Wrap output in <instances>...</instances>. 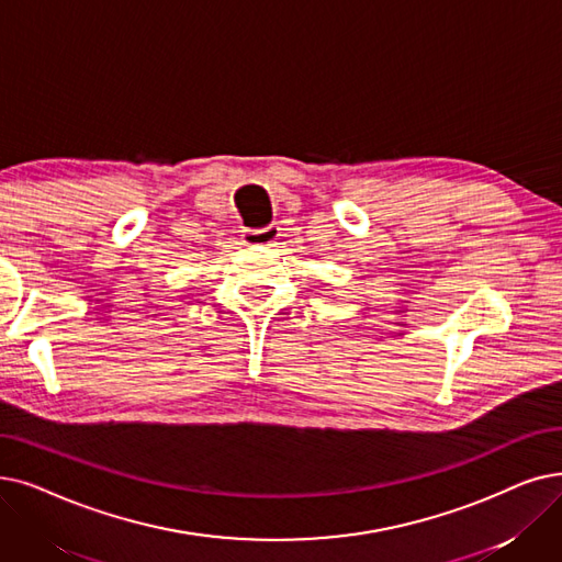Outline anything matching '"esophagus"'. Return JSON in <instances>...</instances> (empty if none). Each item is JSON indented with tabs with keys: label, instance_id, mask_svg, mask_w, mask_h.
Here are the masks:
<instances>
[{
	"label": "esophagus",
	"instance_id": "1",
	"mask_svg": "<svg viewBox=\"0 0 562 562\" xmlns=\"http://www.w3.org/2000/svg\"><path fill=\"white\" fill-rule=\"evenodd\" d=\"M280 236V227L278 225H268L263 229H246L240 234L243 246L248 248H263V246H273Z\"/></svg>",
	"mask_w": 562,
	"mask_h": 562
}]
</instances>
